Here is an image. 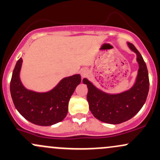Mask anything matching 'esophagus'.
<instances>
[{
    "label": "esophagus",
    "instance_id": "34e87169",
    "mask_svg": "<svg viewBox=\"0 0 160 160\" xmlns=\"http://www.w3.org/2000/svg\"><path fill=\"white\" fill-rule=\"evenodd\" d=\"M88 73L89 71L87 68H83V69L80 70V75H81L82 77H85L86 76H87Z\"/></svg>",
    "mask_w": 160,
    "mask_h": 160
}]
</instances>
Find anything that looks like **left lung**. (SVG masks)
<instances>
[{"instance_id": "1", "label": "left lung", "mask_w": 160, "mask_h": 160, "mask_svg": "<svg viewBox=\"0 0 160 160\" xmlns=\"http://www.w3.org/2000/svg\"><path fill=\"white\" fill-rule=\"evenodd\" d=\"M128 46L137 54L139 65L136 81L131 89L110 94L98 89L87 78L83 80L88 88L87 98L89 110L96 118L108 124H121L132 118L141 109L148 95L150 81L146 63L133 44L128 42Z\"/></svg>"}]
</instances>
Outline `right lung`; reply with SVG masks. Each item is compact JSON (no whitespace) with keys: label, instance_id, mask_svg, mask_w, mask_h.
<instances>
[{"label":"right lung","instance_id":"right-lung-1","mask_svg":"<svg viewBox=\"0 0 160 160\" xmlns=\"http://www.w3.org/2000/svg\"><path fill=\"white\" fill-rule=\"evenodd\" d=\"M22 59L17 61L10 81V94L15 108L26 120L40 126L61 122L68 112V102L81 82L80 74L64 77L53 89L45 92L27 89L20 78Z\"/></svg>","mask_w":160,"mask_h":160}]
</instances>
